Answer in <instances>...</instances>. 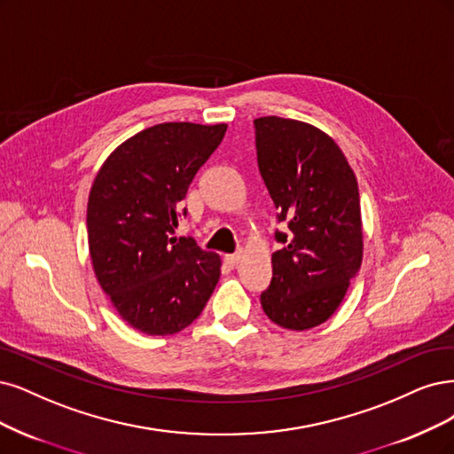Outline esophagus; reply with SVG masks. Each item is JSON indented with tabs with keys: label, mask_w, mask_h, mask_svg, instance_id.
Masks as SVG:
<instances>
[{
	"label": "esophagus",
	"mask_w": 454,
	"mask_h": 454,
	"mask_svg": "<svg viewBox=\"0 0 454 454\" xmlns=\"http://www.w3.org/2000/svg\"><path fill=\"white\" fill-rule=\"evenodd\" d=\"M242 257H244V252L240 249V252H237V254H229V255H225V262L229 264V267H239L240 264V261H242Z\"/></svg>",
	"instance_id": "esophagus-1"
}]
</instances>
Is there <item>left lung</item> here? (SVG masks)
I'll return each mask as SVG.
<instances>
[{"mask_svg":"<svg viewBox=\"0 0 454 454\" xmlns=\"http://www.w3.org/2000/svg\"><path fill=\"white\" fill-rule=\"evenodd\" d=\"M261 176L287 222L276 232L264 314L289 331L331 319L363 262V217L356 176L331 135L311 123L262 116L255 121Z\"/></svg>","mask_w":454,"mask_h":454,"instance_id":"1","label":"left lung"}]
</instances>
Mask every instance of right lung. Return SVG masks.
<instances>
[{
	"label": "right lung",
	"mask_w": 454,
	"mask_h": 454,
	"mask_svg": "<svg viewBox=\"0 0 454 454\" xmlns=\"http://www.w3.org/2000/svg\"><path fill=\"white\" fill-rule=\"evenodd\" d=\"M227 123L167 121L114 148L88 197V247L120 317L148 336L176 334L207 306L222 257L173 237L180 202Z\"/></svg>",
	"instance_id": "right-lung-1"
}]
</instances>
